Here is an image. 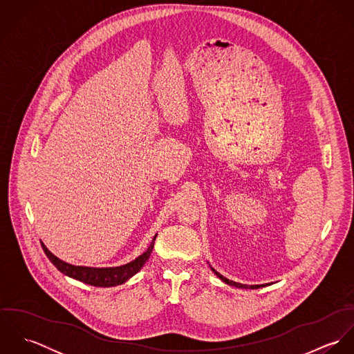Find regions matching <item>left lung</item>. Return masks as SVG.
<instances>
[{
	"label": "left lung",
	"instance_id": "left-lung-1",
	"mask_svg": "<svg viewBox=\"0 0 354 354\" xmlns=\"http://www.w3.org/2000/svg\"><path fill=\"white\" fill-rule=\"evenodd\" d=\"M215 274H216V277L219 278V279H222L225 283H227V285H232V286H236V288H245V289H248V288H251V289H257V288H260V286H264V285H251V286H248V285H243V283H237V282H233V281H229L227 278H225L223 275H221L219 272H216L214 268H211Z\"/></svg>",
	"mask_w": 354,
	"mask_h": 354
}]
</instances>
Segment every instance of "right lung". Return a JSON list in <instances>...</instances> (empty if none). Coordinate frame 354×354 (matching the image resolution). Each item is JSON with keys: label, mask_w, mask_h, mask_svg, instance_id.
<instances>
[{"label": "right lung", "mask_w": 354, "mask_h": 354, "mask_svg": "<svg viewBox=\"0 0 354 354\" xmlns=\"http://www.w3.org/2000/svg\"><path fill=\"white\" fill-rule=\"evenodd\" d=\"M155 237L152 239V243L150 244L149 250L143 254H140L139 257H136L133 261L120 266V267H106V268L83 267V266H73V264L65 263V261L59 260L57 256H54L46 248V245L44 243H41V244H42L44 252L46 253L49 260L55 266V268L59 272H62L73 279H77L80 282H84L87 285H91V286L110 288V286H117V285L127 282L131 277H133L136 272L140 271V268L145 266V263L149 260V257L151 254Z\"/></svg>", "instance_id": "add662e5"}]
</instances>
